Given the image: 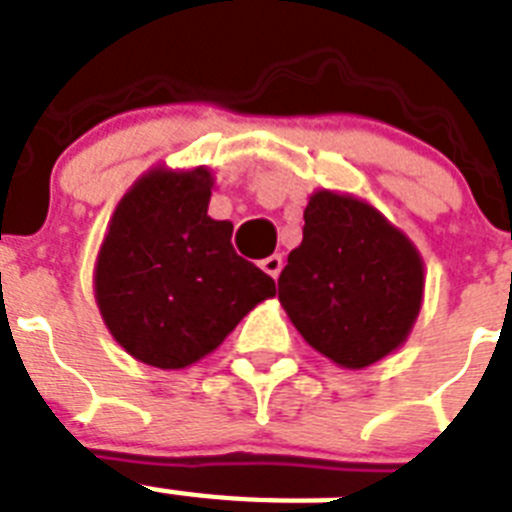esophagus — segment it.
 I'll use <instances>...</instances> for the list:
<instances>
[{"instance_id": "obj_1", "label": "esophagus", "mask_w": 512, "mask_h": 512, "mask_svg": "<svg viewBox=\"0 0 512 512\" xmlns=\"http://www.w3.org/2000/svg\"><path fill=\"white\" fill-rule=\"evenodd\" d=\"M261 269H264V272L269 274L272 280H277V277H280V272H282V256H277V253H274V256L264 259V261H261Z\"/></svg>"}]
</instances>
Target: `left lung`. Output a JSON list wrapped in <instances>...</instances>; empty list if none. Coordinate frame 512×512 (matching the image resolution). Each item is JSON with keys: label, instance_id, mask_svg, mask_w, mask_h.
Returning a JSON list of instances; mask_svg holds the SVG:
<instances>
[{"label": "left lung", "instance_id": "left-lung-1", "mask_svg": "<svg viewBox=\"0 0 512 512\" xmlns=\"http://www.w3.org/2000/svg\"><path fill=\"white\" fill-rule=\"evenodd\" d=\"M303 240L287 256L280 303L303 340L342 369H366L398 350L424 301V261L369 201L314 190Z\"/></svg>", "mask_w": 512, "mask_h": 512}]
</instances>
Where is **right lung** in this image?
Here are the masks:
<instances>
[{
    "instance_id": "1",
    "label": "right lung",
    "mask_w": 512,
    "mask_h": 512,
    "mask_svg": "<svg viewBox=\"0 0 512 512\" xmlns=\"http://www.w3.org/2000/svg\"><path fill=\"white\" fill-rule=\"evenodd\" d=\"M206 167H154L109 219L94 295L109 335L156 369H188L248 311L277 295L269 274L232 248V222L209 217Z\"/></svg>"
}]
</instances>
